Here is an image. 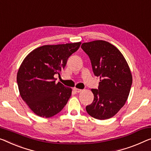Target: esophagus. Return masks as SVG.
Returning <instances> with one entry per match:
<instances>
[{"label":"esophagus","instance_id":"34e87169","mask_svg":"<svg viewBox=\"0 0 151 151\" xmlns=\"http://www.w3.org/2000/svg\"><path fill=\"white\" fill-rule=\"evenodd\" d=\"M73 90L76 92V93H80V92L82 91V89H78V88H75H75H73Z\"/></svg>","mask_w":151,"mask_h":151}]
</instances>
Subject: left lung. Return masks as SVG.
Listing matches in <instances>:
<instances>
[{
	"mask_svg": "<svg viewBox=\"0 0 151 151\" xmlns=\"http://www.w3.org/2000/svg\"><path fill=\"white\" fill-rule=\"evenodd\" d=\"M81 48L89 56L95 76H100L98 89H92L93 102L86 106L92 117L104 120L124 106L132 84L129 67L116 47L104 40L84 42Z\"/></svg>",
	"mask_w": 151,
	"mask_h": 151,
	"instance_id": "8db88e82",
	"label": "left lung"
}]
</instances>
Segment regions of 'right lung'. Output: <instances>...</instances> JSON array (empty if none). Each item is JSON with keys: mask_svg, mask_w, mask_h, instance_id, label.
<instances>
[{"mask_svg": "<svg viewBox=\"0 0 151 151\" xmlns=\"http://www.w3.org/2000/svg\"><path fill=\"white\" fill-rule=\"evenodd\" d=\"M81 42L44 45L26 56L17 75L22 98L29 108L41 117L49 118L62 111L68 102L72 89L55 83L67 60Z\"/></svg>", "mask_w": 151, "mask_h": 151, "instance_id": "1", "label": "right lung"}]
</instances>
